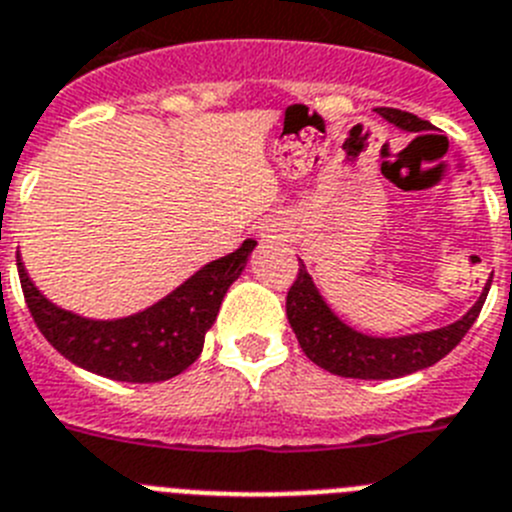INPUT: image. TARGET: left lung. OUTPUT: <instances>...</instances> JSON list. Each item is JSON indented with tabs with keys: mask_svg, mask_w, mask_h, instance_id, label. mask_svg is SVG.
<instances>
[{
	"mask_svg": "<svg viewBox=\"0 0 512 512\" xmlns=\"http://www.w3.org/2000/svg\"><path fill=\"white\" fill-rule=\"evenodd\" d=\"M382 119L400 127L405 132L431 130V122L418 119L411 112H400L393 107L377 109ZM492 280H487L482 296L462 319L434 331L408 336H367L344 324L321 298L319 288L313 285L311 275L306 273L303 262L298 265L296 283L290 285L285 298V313L298 336V344L311 362L339 377H357V380H393V377L411 375V372L426 370L444 359L451 349L457 347L477 321L482 303L487 298Z\"/></svg>",
	"mask_w": 512,
	"mask_h": 512,
	"instance_id": "obj_1",
	"label": "left lung"
}]
</instances>
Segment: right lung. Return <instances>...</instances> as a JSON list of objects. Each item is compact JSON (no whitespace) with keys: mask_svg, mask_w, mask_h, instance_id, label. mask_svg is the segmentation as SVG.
<instances>
[{"mask_svg":"<svg viewBox=\"0 0 512 512\" xmlns=\"http://www.w3.org/2000/svg\"><path fill=\"white\" fill-rule=\"evenodd\" d=\"M255 245V239H245L239 250L201 267L163 301L114 321L84 319L50 303L35 288L20 255L17 273L32 319L68 362L109 380L160 382L196 362L224 293L242 275Z\"/></svg>","mask_w":512,"mask_h":512,"instance_id":"obj_1","label":"right lung"}]
</instances>
